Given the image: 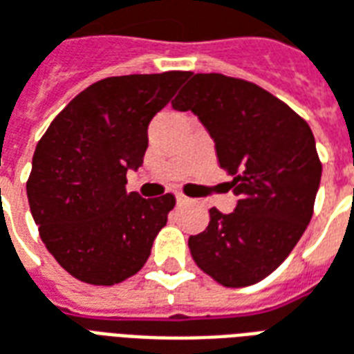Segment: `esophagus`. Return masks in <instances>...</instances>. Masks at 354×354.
Segmentation results:
<instances>
[{
	"label": "esophagus",
	"instance_id": "obj_1",
	"mask_svg": "<svg viewBox=\"0 0 354 354\" xmlns=\"http://www.w3.org/2000/svg\"><path fill=\"white\" fill-rule=\"evenodd\" d=\"M175 198H177V202H179V204H189L190 202V198L185 196L183 192H177V194H175Z\"/></svg>",
	"mask_w": 354,
	"mask_h": 354
}]
</instances>
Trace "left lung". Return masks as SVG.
Returning <instances> with one entry per match:
<instances>
[{
  "instance_id": "8db88e82",
  "label": "left lung",
  "mask_w": 354,
  "mask_h": 354,
  "mask_svg": "<svg viewBox=\"0 0 354 354\" xmlns=\"http://www.w3.org/2000/svg\"><path fill=\"white\" fill-rule=\"evenodd\" d=\"M171 101L192 110L215 141L217 160L232 175V213L209 209L204 232L189 238L192 259L227 288L269 277L309 225L322 164L309 124L259 85L223 76L189 74Z\"/></svg>"
}]
</instances>
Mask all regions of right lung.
Here are the masks:
<instances>
[{
    "label": "right lung",
    "mask_w": 354,
    "mask_h": 354,
    "mask_svg": "<svg viewBox=\"0 0 354 354\" xmlns=\"http://www.w3.org/2000/svg\"><path fill=\"white\" fill-rule=\"evenodd\" d=\"M189 72L104 77L74 97L39 139L26 183L39 236L72 277L114 286L142 269L175 205L173 194L127 192L149 124Z\"/></svg>",
    "instance_id": "obj_1"
}]
</instances>
